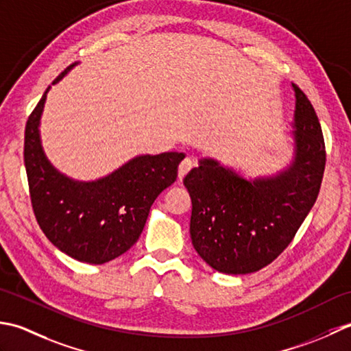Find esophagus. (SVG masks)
I'll return each mask as SVG.
<instances>
[{"label": "esophagus", "instance_id": "esophagus-1", "mask_svg": "<svg viewBox=\"0 0 351 351\" xmlns=\"http://www.w3.org/2000/svg\"><path fill=\"white\" fill-rule=\"evenodd\" d=\"M192 167H194V163H192V160L189 159V157H186V159H183L180 162V165H178V180H183L184 176L189 173V171L192 169Z\"/></svg>", "mask_w": 351, "mask_h": 351}]
</instances>
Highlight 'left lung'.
Masks as SVG:
<instances>
[{
    "instance_id": "8db88e82",
    "label": "left lung",
    "mask_w": 351,
    "mask_h": 351,
    "mask_svg": "<svg viewBox=\"0 0 351 351\" xmlns=\"http://www.w3.org/2000/svg\"><path fill=\"white\" fill-rule=\"evenodd\" d=\"M292 86L295 157L288 169L248 182L203 159L183 178L192 202V244L219 273L248 274L276 261L317 202L326 168L323 130L309 98Z\"/></svg>"
}]
</instances>
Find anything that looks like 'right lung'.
<instances>
[{"label":"right lung","mask_w":351,"mask_h":351,"mask_svg":"<svg viewBox=\"0 0 351 351\" xmlns=\"http://www.w3.org/2000/svg\"><path fill=\"white\" fill-rule=\"evenodd\" d=\"M48 89L28 117L24 136V163L34 217L60 252L80 262L101 265L125 253L139 239L149 207L176 182L184 154L139 156L101 180H71L57 173L40 147L38 127Z\"/></svg>","instance_id":"right-lung-1"}]
</instances>
